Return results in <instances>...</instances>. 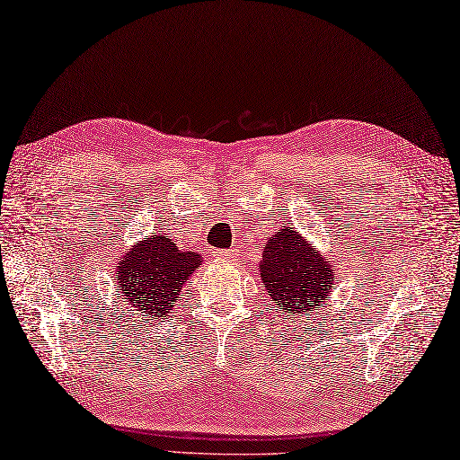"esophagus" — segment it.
I'll use <instances>...</instances> for the list:
<instances>
[{"mask_svg":"<svg viewBox=\"0 0 460 460\" xmlns=\"http://www.w3.org/2000/svg\"><path fill=\"white\" fill-rule=\"evenodd\" d=\"M215 255L220 257V259H230V257L238 255V252H235V250H218V252H215Z\"/></svg>","mask_w":460,"mask_h":460,"instance_id":"34e87169","label":"esophagus"}]
</instances>
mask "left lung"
Segmentation results:
<instances>
[{"mask_svg":"<svg viewBox=\"0 0 460 460\" xmlns=\"http://www.w3.org/2000/svg\"><path fill=\"white\" fill-rule=\"evenodd\" d=\"M331 261L323 259L288 226L267 242L261 261V280L282 312L297 315L314 309L332 290Z\"/></svg>","mask_w":460,"mask_h":460,"instance_id":"8db88e82","label":"left lung"}]
</instances>
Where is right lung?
<instances>
[{"label":"right lung","instance_id":"1","mask_svg":"<svg viewBox=\"0 0 460 460\" xmlns=\"http://www.w3.org/2000/svg\"><path fill=\"white\" fill-rule=\"evenodd\" d=\"M199 263V253L181 252L168 235L155 232L119 261L116 280L137 312L166 317L180 296V287Z\"/></svg>","mask_w":460,"mask_h":460}]
</instances>
